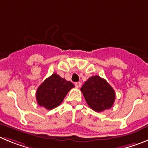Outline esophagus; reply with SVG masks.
<instances>
[{
	"mask_svg": "<svg viewBox=\"0 0 148 148\" xmlns=\"http://www.w3.org/2000/svg\"><path fill=\"white\" fill-rule=\"evenodd\" d=\"M81 85H82V84H81V82H76L75 83V86H76V88H80Z\"/></svg>",
	"mask_w": 148,
	"mask_h": 148,
	"instance_id": "34e87169",
	"label": "esophagus"
}]
</instances>
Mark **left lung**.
I'll list each match as a JSON object with an SVG mask.
<instances>
[{
    "instance_id": "8db88e82",
    "label": "left lung",
    "mask_w": 148,
    "mask_h": 148,
    "mask_svg": "<svg viewBox=\"0 0 148 148\" xmlns=\"http://www.w3.org/2000/svg\"><path fill=\"white\" fill-rule=\"evenodd\" d=\"M89 107L101 112L112 107L115 100V91L105 79L99 76H92L81 88Z\"/></svg>"
}]
</instances>
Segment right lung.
I'll return each instance as SVG.
<instances>
[{
	"instance_id": "1",
	"label": "right lung",
	"mask_w": 148,
	"mask_h": 148,
	"mask_svg": "<svg viewBox=\"0 0 148 148\" xmlns=\"http://www.w3.org/2000/svg\"><path fill=\"white\" fill-rule=\"evenodd\" d=\"M74 87L72 82L54 73L37 89V102L47 110L54 109L62 103L68 92Z\"/></svg>"
}]
</instances>
